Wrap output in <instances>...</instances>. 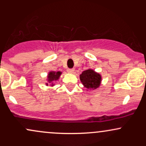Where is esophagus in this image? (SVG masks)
Returning <instances> with one entry per match:
<instances>
[{
    "instance_id": "34e87169",
    "label": "esophagus",
    "mask_w": 146,
    "mask_h": 146,
    "mask_svg": "<svg viewBox=\"0 0 146 146\" xmlns=\"http://www.w3.org/2000/svg\"><path fill=\"white\" fill-rule=\"evenodd\" d=\"M67 71L70 73H74L75 69H74V68H68Z\"/></svg>"
}]
</instances>
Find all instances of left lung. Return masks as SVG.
<instances>
[{"label":"left lung","mask_w":146,"mask_h":146,"mask_svg":"<svg viewBox=\"0 0 146 146\" xmlns=\"http://www.w3.org/2000/svg\"><path fill=\"white\" fill-rule=\"evenodd\" d=\"M80 80L83 85L88 89L95 90L100 86L101 83V75L93 70L88 69L82 72L80 76Z\"/></svg>","instance_id":"left-lung-1"}]
</instances>
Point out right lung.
Masks as SVG:
<instances>
[{"label": "right lung", "mask_w": 146, "mask_h": 146, "mask_svg": "<svg viewBox=\"0 0 146 146\" xmlns=\"http://www.w3.org/2000/svg\"><path fill=\"white\" fill-rule=\"evenodd\" d=\"M60 75H61V72L60 71L50 72L48 75V81L49 82H51L53 81H56L59 79Z\"/></svg>", "instance_id": "right-lung-1"}]
</instances>
